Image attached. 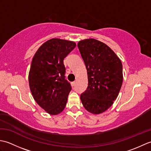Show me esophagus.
Returning a JSON list of instances; mask_svg holds the SVG:
<instances>
[{"label": "esophagus", "mask_w": 151, "mask_h": 151, "mask_svg": "<svg viewBox=\"0 0 151 151\" xmlns=\"http://www.w3.org/2000/svg\"><path fill=\"white\" fill-rule=\"evenodd\" d=\"M75 84H76V82H75V81H74V82H71V85H72V86H75Z\"/></svg>", "instance_id": "obj_1"}]
</instances>
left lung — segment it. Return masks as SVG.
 Masks as SVG:
<instances>
[{
  "mask_svg": "<svg viewBox=\"0 0 151 151\" xmlns=\"http://www.w3.org/2000/svg\"><path fill=\"white\" fill-rule=\"evenodd\" d=\"M78 47L88 72V84L81 95L84 108L99 114L110 108L123 84V65L110 47L95 39L79 41Z\"/></svg>",
  "mask_w": 151,
  "mask_h": 151,
  "instance_id": "1",
  "label": "left lung"
}]
</instances>
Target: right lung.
<instances>
[{
    "label": "right lung",
    "instance_id": "obj_1",
    "mask_svg": "<svg viewBox=\"0 0 151 151\" xmlns=\"http://www.w3.org/2000/svg\"><path fill=\"white\" fill-rule=\"evenodd\" d=\"M75 47L73 41L51 39L39 48L32 61L30 91L37 103L51 115L60 114L66 106L71 86L65 78L63 60Z\"/></svg>",
    "mask_w": 151,
    "mask_h": 151
}]
</instances>
